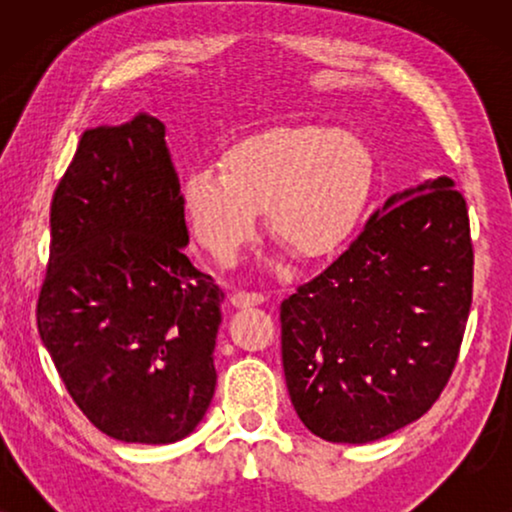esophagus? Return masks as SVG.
<instances>
[{
  "instance_id": "esophagus-1",
  "label": "esophagus",
  "mask_w": 512,
  "mask_h": 512,
  "mask_svg": "<svg viewBox=\"0 0 512 512\" xmlns=\"http://www.w3.org/2000/svg\"><path fill=\"white\" fill-rule=\"evenodd\" d=\"M265 300L263 293H256V291H235L233 296H230V303L235 307H251V305H261Z\"/></svg>"
}]
</instances>
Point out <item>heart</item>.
<instances>
[{
    "label": "heart",
    "instance_id": "1",
    "mask_svg": "<svg viewBox=\"0 0 512 512\" xmlns=\"http://www.w3.org/2000/svg\"><path fill=\"white\" fill-rule=\"evenodd\" d=\"M221 167H202L181 184L193 233L221 261L256 233L263 209L270 235L293 254H333L359 226L375 177L373 153L356 132L321 125L244 137Z\"/></svg>",
    "mask_w": 512,
    "mask_h": 512
}]
</instances>
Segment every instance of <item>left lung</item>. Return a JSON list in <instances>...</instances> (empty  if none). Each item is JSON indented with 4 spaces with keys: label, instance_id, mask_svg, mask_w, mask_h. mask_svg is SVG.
Here are the masks:
<instances>
[{
    "label": "left lung",
    "instance_id": "8db88e82",
    "mask_svg": "<svg viewBox=\"0 0 512 512\" xmlns=\"http://www.w3.org/2000/svg\"><path fill=\"white\" fill-rule=\"evenodd\" d=\"M471 300V226L454 181L391 195L345 254L279 307L300 422L352 445L415 422L450 380Z\"/></svg>",
    "mask_w": 512,
    "mask_h": 512
}]
</instances>
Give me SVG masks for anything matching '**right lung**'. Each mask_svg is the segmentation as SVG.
Wrapping results in <instances>:
<instances>
[{
    "instance_id": "right-lung-1",
    "label": "right lung",
    "mask_w": 512,
    "mask_h": 512,
    "mask_svg": "<svg viewBox=\"0 0 512 512\" xmlns=\"http://www.w3.org/2000/svg\"><path fill=\"white\" fill-rule=\"evenodd\" d=\"M186 244L165 125L142 111L83 132L51 202L37 326L74 403L123 443H177L212 403L223 291Z\"/></svg>"
}]
</instances>
